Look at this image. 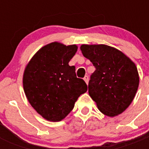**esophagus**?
<instances>
[{"label":"esophagus","mask_w":149,"mask_h":149,"mask_svg":"<svg viewBox=\"0 0 149 149\" xmlns=\"http://www.w3.org/2000/svg\"><path fill=\"white\" fill-rule=\"evenodd\" d=\"M84 81L86 82V84H87L88 82H89V77H88L87 75H86L85 77H84Z\"/></svg>","instance_id":"obj_1"}]
</instances>
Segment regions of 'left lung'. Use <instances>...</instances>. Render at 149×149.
Here are the masks:
<instances>
[{
    "mask_svg": "<svg viewBox=\"0 0 149 149\" xmlns=\"http://www.w3.org/2000/svg\"><path fill=\"white\" fill-rule=\"evenodd\" d=\"M81 50L95 68L88 85L90 97L104 115L121 114L131 104L139 86L135 63L106 45H82Z\"/></svg>",
    "mask_w": 149,
    "mask_h": 149,
    "instance_id": "8db88e82",
    "label": "left lung"
}]
</instances>
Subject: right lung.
I'll return each mask as SVG.
<instances>
[{
    "mask_svg": "<svg viewBox=\"0 0 149 149\" xmlns=\"http://www.w3.org/2000/svg\"><path fill=\"white\" fill-rule=\"evenodd\" d=\"M77 50L76 45L51 42L40 48L26 66L24 93L29 103L46 120H63L79 96L87 91L85 81L76 76L75 67L68 65Z\"/></svg>",
    "mask_w": 149,
    "mask_h": 149,
    "instance_id": "right-lung-1",
    "label": "right lung"
}]
</instances>
